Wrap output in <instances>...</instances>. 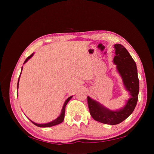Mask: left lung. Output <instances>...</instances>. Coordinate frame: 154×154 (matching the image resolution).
<instances>
[{"instance_id": "left-lung-1", "label": "left lung", "mask_w": 154, "mask_h": 154, "mask_svg": "<svg viewBox=\"0 0 154 154\" xmlns=\"http://www.w3.org/2000/svg\"><path fill=\"white\" fill-rule=\"evenodd\" d=\"M116 56L114 63L123 78L124 85L130 94V99L123 109L112 111L87 97V103L90 114L94 120L104 124L117 125L123 122L131 114L137 105L139 89V78L136 62L122 45L115 44Z\"/></svg>"}]
</instances>
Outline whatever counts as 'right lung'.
<instances>
[{
    "mask_svg": "<svg viewBox=\"0 0 154 154\" xmlns=\"http://www.w3.org/2000/svg\"><path fill=\"white\" fill-rule=\"evenodd\" d=\"M32 55H33V54H31L30 56H29V57L26 59V60H25V62H24V63H25L27 61V60H28L29 58H31L32 57ZM20 74H21V73H20ZM19 78H20V76H19ZM18 82H19V78H18V80L17 87H18ZM72 96L69 97V98L66 101V102H65V103H64V105H63V109H62V110L61 114H60V115L59 116V117H58L57 119H56L55 120L53 121V122H51L48 123H45V124H37V123H34V122H32V121H31V120H30V121H31V122L32 123H33L35 125L37 126V127H53V126L57 125H58V124H60V123H62L63 119H64V117H65V110H66V106L67 105V103L69 102V101L72 98Z\"/></svg>",
    "mask_w": 154,
    "mask_h": 154,
    "instance_id": "obj_1",
    "label": "right lung"
}]
</instances>
